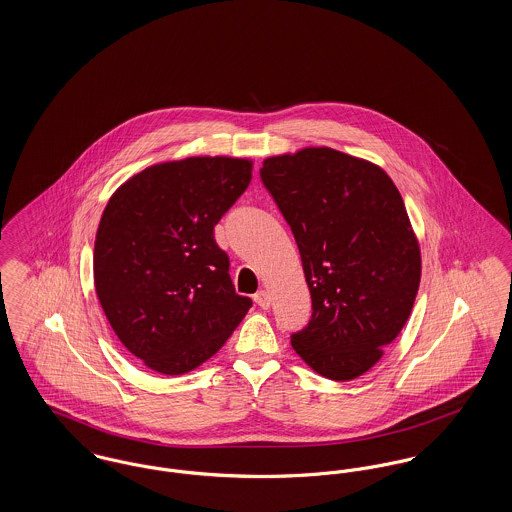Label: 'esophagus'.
<instances>
[{
	"instance_id": "34e87169",
	"label": "esophagus",
	"mask_w": 512,
	"mask_h": 512,
	"mask_svg": "<svg viewBox=\"0 0 512 512\" xmlns=\"http://www.w3.org/2000/svg\"><path fill=\"white\" fill-rule=\"evenodd\" d=\"M253 299H255V303H257L261 309H268V307H270V295H268L267 290H261V292L255 293Z\"/></svg>"
}]
</instances>
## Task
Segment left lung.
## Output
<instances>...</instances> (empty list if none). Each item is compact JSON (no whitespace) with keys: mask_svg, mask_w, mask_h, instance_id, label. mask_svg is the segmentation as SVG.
Instances as JSON below:
<instances>
[{"mask_svg":"<svg viewBox=\"0 0 512 512\" xmlns=\"http://www.w3.org/2000/svg\"><path fill=\"white\" fill-rule=\"evenodd\" d=\"M261 180L299 247L311 320L295 353L330 380H353L411 315L420 251L403 197L380 167L330 147L270 157Z\"/></svg>","mask_w":512,"mask_h":512,"instance_id":"1","label":"left lung"}]
</instances>
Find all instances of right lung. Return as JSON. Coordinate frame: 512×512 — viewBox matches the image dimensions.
<instances>
[{
  "instance_id": "add662e5",
  "label": "right lung",
  "mask_w": 512,
  "mask_h": 512,
  "mask_svg": "<svg viewBox=\"0 0 512 512\" xmlns=\"http://www.w3.org/2000/svg\"><path fill=\"white\" fill-rule=\"evenodd\" d=\"M251 182V163L190 157L136 174L109 199L94 247L99 303L151 370L184 374L213 357L253 301L238 295L215 226Z\"/></svg>"
}]
</instances>
